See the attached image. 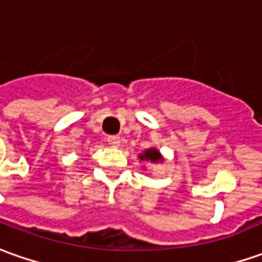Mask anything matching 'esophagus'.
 Here are the masks:
<instances>
[{
  "instance_id": "34e87169",
  "label": "esophagus",
  "mask_w": 262,
  "mask_h": 262,
  "mask_svg": "<svg viewBox=\"0 0 262 262\" xmlns=\"http://www.w3.org/2000/svg\"><path fill=\"white\" fill-rule=\"evenodd\" d=\"M107 143L112 147H117L120 145V138L119 136H107Z\"/></svg>"
}]
</instances>
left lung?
Here are the masks:
<instances>
[{"instance_id":"1","label":"left lung","mask_w":262,"mask_h":262,"mask_svg":"<svg viewBox=\"0 0 262 262\" xmlns=\"http://www.w3.org/2000/svg\"><path fill=\"white\" fill-rule=\"evenodd\" d=\"M139 161L147 162V163H163L165 158L162 156V154L156 147H149L139 155ZM143 169H145V166H143Z\"/></svg>"}]
</instances>
